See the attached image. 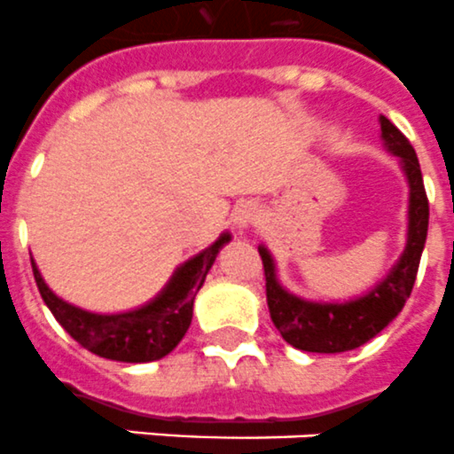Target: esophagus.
Returning <instances> with one entry per match:
<instances>
[{
    "mask_svg": "<svg viewBox=\"0 0 454 454\" xmlns=\"http://www.w3.org/2000/svg\"><path fill=\"white\" fill-rule=\"evenodd\" d=\"M258 215H261L258 205H254V203H249V200H247V203H239L238 207L233 209V223H235V226H239V228H247L258 219Z\"/></svg>",
    "mask_w": 454,
    "mask_h": 454,
    "instance_id": "esophagus-1",
    "label": "esophagus"
}]
</instances>
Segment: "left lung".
Masks as SVG:
<instances>
[{
    "instance_id": "obj_1",
    "label": "left lung",
    "mask_w": 454,
    "mask_h": 454,
    "mask_svg": "<svg viewBox=\"0 0 454 454\" xmlns=\"http://www.w3.org/2000/svg\"><path fill=\"white\" fill-rule=\"evenodd\" d=\"M380 138L387 150L399 156L409 180V238L406 249L386 279L364 298L350 302H307L281 288L274 274V261L265 247H258L265 270V295L270 318L291 346L309 353H344L367 344L402 311L413 291L429 226V200L422 184L420 163L409 138L380 115Z\"/></svg>"
}]
</instances>
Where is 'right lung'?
<instances>
[{"mask_svg":"<svg viewBox=\"0 0 454 454\" xmlns=\"http://www.w3.org/2000/svg\"><path fill=\"white\" fill-rule=\"evenodd\" d=\"M226 242H231V235L223 233L215 245L175 270L168 286L150 304L127 314H91L78 309L57 298L34 261L32 270L48 309L82 348L117 363H152L168 356L186 334L192 325L193 298Z\"/></svg>","mask_w":454,"mask_h":454,"instance_id":"1","label":"right lung"}]
</instances>
